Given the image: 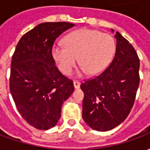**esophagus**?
Segmentation results:
<instances>
[{"label": "esophagus", "mask_w": 150, "mask_h": 150, "mask_svg": "<svg viewBox=\"0 0 150 150\" xmlns=\"http://www.w3.org/2000/svg\"><path fill=\"white\" fill-rule=\"evenodd\" d=\"M73 84H74V87H75V89H78V88H80V82L74 81L73 82Z\"/></svg>", "instance_id": "esophagus-1"}]
</instances>
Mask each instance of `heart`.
<instances>
[{"label": "heart", "mask_w": 150, "mask_h": 150, "mask_svg": "<svg viewBox=\"0 0 150 150\" xmlns=\"http://www.w3.org/2000/svg\"><path fill=\"white\" fill-rule=\"evenodd\" d=\"M116 49V40L110 34L81 29L68 34L64 44L53 46L52 55L60 71L66 75L71 72L78 58L82 71L89 75H96L108 66Z\"/></svg>", "instance_id": "obj_1"}]
</instances>
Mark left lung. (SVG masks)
<instances>
[{"label": "left lung", "instance_id": "obj_1", "mask_svg": "<svg viewBox=\"0 0 150 150\" xmlns=\"http://www.w3.org/2000/svg\"><path fill=\"white\" fill-rule=\"evenodd\" d=\"M114 37L116 49L110 65L80 85L84 93L83 119L91 129L102 132L114 129L129 116L140 82L135 49L119 32Z\"/></svg>", "mask_w": 150, "mask_h": 150}]
</instances>
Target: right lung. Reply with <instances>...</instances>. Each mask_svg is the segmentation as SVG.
<instances>
[{
	"label": "right lung",
	"mask_w": 150,
	"mask_h": 150,
	"mask_svg": "<svg viewBox=\"0 0 150 150\" xmlns=\"http://www.w3.org/2000/svg\"><path fill=\"white\" fill-rule=\"evenodd\" d=\"M69 22H45L21 38L12 57L9 89L16 107L26 122L40 130L55 126L61 108L74 85L59 71L52 55L53 44Z\"/></svg>",
	"instance_id": "obj_1"
}]
</instances>
